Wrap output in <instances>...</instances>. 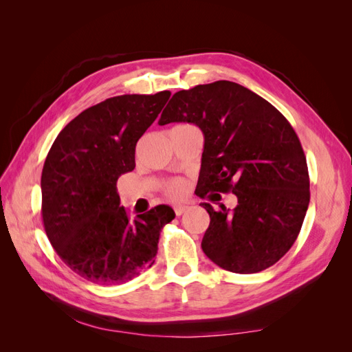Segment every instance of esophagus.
<instances>
[{"mask_svg": "<svg viewBox=\"0 0 352 352\" xmlns=\"http://www.w3.org/2000/svg\"><path fill=\"white\" fill-rule=\"evenodd\" d=\"M188 208H189L188 206H176V207H175V212H176V216H182L184 212H185Z\"/></svg>", "mask_w": 352, "mask_h": 352, "instance_id": "obj_1", "label": "esophagus"}]
</instances>
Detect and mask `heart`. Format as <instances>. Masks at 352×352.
I'll return each instance as SVG.
<instances>
[{
	"label": "heart",
	"instance_id": "b5f03b06",
	"mask_svg": "<svg viewBox=\"0 0 352 352\" xmlns=\"http://www.w3.org/2000/svg\"><path fill=\"white\" fill-rule=\"evenodd\" d=\"M188 192V182L184 179H175L166 186V195L172 199L184 198Z\"/></svg>",
	"mask_w": 352,
	"mask_h": 352
}]
</instances>
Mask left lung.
<instances>
[{
  "label": "left lung",
  "instance_id": "8db88e82",
  "mask_svg": "<svg viewBox=\"0 0 352 352\" xmlns=\"http://www.w3.org/2000/svg\"><path fill=\"white\" fill-rule=\"evenodd\" d=\"M188 122L204 133L198 195L232 192L238 206L216 211L201 247L219 267L258 273L289 251L310 202L307 160L294 127L273 105L235 82L176 92L158 124Z\"/></svg>",
  "mask_w": 352,
  "mask_h": 352
}]
</instances>
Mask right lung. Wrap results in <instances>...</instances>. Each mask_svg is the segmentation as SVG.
<instances>
[{
  "label": "right lung",
  "instance_id": "right-lung-1",
  "mask_svg": "<svg viewBox=\"0 0 352 352\" xmlns=\"http://www.w3.org/2000/svg\"><path fill=\"white\" fill-rule=\"evenodd\" d=\"M170 98L119 95L82 111L63 129L41 176L42 221L58 257L83 279L120 285L150 269L160 232L175 219L157 206L133 220L117 179L135 168V148Z\"/></svg>",
  "mask_w": 352,
  "mask_h": 352
}]
</instances>
